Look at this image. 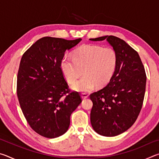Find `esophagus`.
I'll use <instances>...</instances> for the list:
<instances>
[{"mask_svg": "<svg viewBox=\"0 0 159 159\" xmlns=\"http://www.w3.org/2000/svg\"><path fill=\"white\" fill-rule=\"evenodd\" d=\"M88 96H89V95H88V94H87V93H81V98H82L83 99L88 98Z\"/></svg>", "mask_w": 159, "mask_h": 159, "instance_id": "esophagus-1", "label": "esophagus"}]
</instances>
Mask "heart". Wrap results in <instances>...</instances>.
Listing matches in <instances>:
<instances>
[{"label":"heart","mask_w":159,"mask_h":159,"mask_svg":"<svg viewBox=\"0 0 159 159\" xmlns=\"http://www.w3.org/2000/svg\"><path fill=\"white\" fill-rule=\"evenodd\" d=\"M118 57L110 47L102 48L96 45H85L74 51L73 57H64L61 69L69 83H74L73 89L79 92H89L98 87H104L111 80L116 71Z\"/></svg>","instance_id":"obj_1"}]
</instances>
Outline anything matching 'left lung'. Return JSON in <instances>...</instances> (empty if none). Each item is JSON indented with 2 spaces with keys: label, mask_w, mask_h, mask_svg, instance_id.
<instances>
[{
  "label": "left lung",
  "mask_w": 159,
  "mask_h": 159,
  "mask_svg": "<svg viewBox=\"0 0 159 159\" xmlns=\"http://www.w3.org/2000/svg\"><path fill=\"white\" fill-rule=\"evenodd\" d=\"M107 40L117 54L118 62L111 80L90 95L93 105L90 122L96 133L114 137L134 124L143 104L147 76L139 54L123 40L105 36L90 41Z\"/></svg>",
  "instance_id": "1"
}]
</instances>
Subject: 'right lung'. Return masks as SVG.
Masks as SVG:
<instances>
[{
    "label": "right lung",
    "instance_id": "right-lung-1",
    "mask_svg": "<svg viewBox=\"0 0 159 159\" xmlns=\"http://www.w3.org/2000/svg\"><path fill=\"white\" fill-rule=\"evenodd\" d=\"M81 39L43 37L24 53L19 67L17 94L26 121L40 135L55 138L68 130L70 116L81 103L64 79L61 60Z\"/></svg>",
    "mask_w": 159,
    "mask_h": 159
}]
</instances>
